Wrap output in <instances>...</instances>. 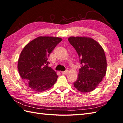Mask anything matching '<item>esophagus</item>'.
Segmentation results:
<instances>
[{"label":"esophagus","instance_id":"1","mask_svg":"<svg viewBox=\"0 0 123 123\" xmlns=\"http://www.w3.org/2000/svg\"><path fill=\"white\" fill-rule=\"evenodd\" d=\"M68 72H69L68 70H66V71H62L61 73L62 74H67L68 73Z\"/></svg>","mask_w":123,"mask_h":123}]
</instances>
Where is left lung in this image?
I'll return each instance as SVG.
<instances>
[{
	"label": "left lung",
	"instance_id": "1",
	"mask_svg": "<svg viewBox=\"0 0 123 123\" xmlns=\"http://www.w3.org/2000/svg\"><path fill=\"white\" fill-rule=\"evenodd\" d=\"M70 44L77 52L81 64L74 87L83 93L93 91L102 81L107 71V60L100 44L87 37H70Z\"/></svg>",
	"mask_w": 123,
	"mask_h": 123
}]
</instances>
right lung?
<instances>
[{"instance_id":"obj_1","label":"right lung","mask_w":123,"mask_h":123,"mask_svg":"<svg viewBox=\"0 0 123 123\" xmlns=\"http://www.w3.org/2000/svg\"><path fill=\"white\" fill-rule=\"evenodd\" d=\"M62 40L59 37L40 36L26 44L22 50L18 60V73L31 90L44 92L56 81V73L48 67L49 59Z\"/></svg>"}]
</instances>
